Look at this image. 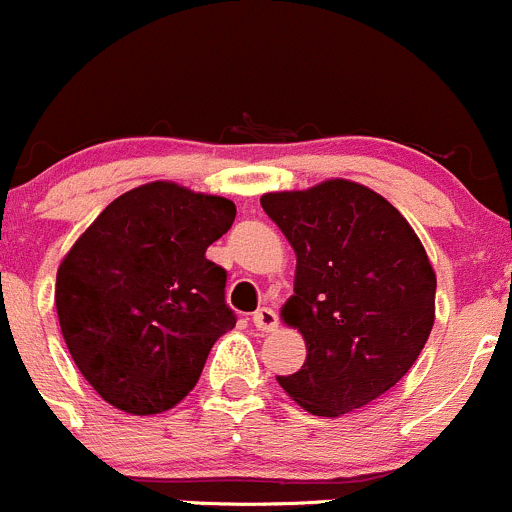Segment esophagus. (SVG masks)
I'll return each instance as SVG.
<instances>
[{"label": "esophagus", "mask_w": 512, "mask_h": 512, "mask_svg": "<svg viewBox=\"0 0 512 512\" xmlns=\"http://www.w3.org/2000/svg\"><path fill=\"white\" fill-rule=\"evenodd\" d=\"M252 324H255L260 332H275L280 319H277V312L270 307H260L255 314H252Z\"/></svg>", "instance_id": "esophagus-1"}]
</instances>
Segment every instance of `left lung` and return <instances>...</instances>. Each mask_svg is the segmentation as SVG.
Segmentation results:
<instances>
[{
  "label": "left lung",
  "mask_w": 512,
  "mask_h": 512,
  "mask_svg": "<svg viewBox=\"0 0 512 512\" xmlns=\"http://www.w3.org/2000/svg\"><path fill=\"white\" fill-rule=\"evenodd\" d=\"M297 255L282 319L307 344L302 369L277 376L314 416L361 409L414 366L433 327L436 275L404 215L352 180L262 195Z\"/></svg>",
  "instance_id": "left-lung-1"
}]
</instances>
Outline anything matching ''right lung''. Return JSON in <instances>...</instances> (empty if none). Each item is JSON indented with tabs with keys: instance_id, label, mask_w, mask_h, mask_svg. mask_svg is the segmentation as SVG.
Here are the masks:
<instances>
[{
	"instance_id": "obj_1",
	"label": "right lung",
	"mask_w": 512,
	"mask_h": 512,
	"mask_svg": "<svg viewBox=\"0 0 512 512\" xmlns=\"http://www.w3.org/2000/svg\"><path fill=\"white\" fill-rule=\"evenodd\" d=\"M232 223V200L158 180L113 200L76 240L56 272V312L103 401L151 416L198 384L237 319L227 272L205 257Z\"/></svg>"
}]
</instances>
